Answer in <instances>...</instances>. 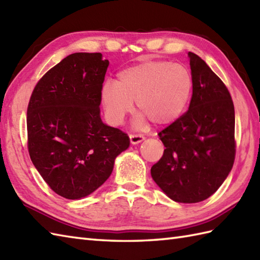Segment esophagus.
<instances>
[{
  "label": "esophagus",
  "mask_w": 260,
  "mask_h": 260,
  "mask_svg": "<svg viewBox=\"0 0 260 260\" xmlns=\"http://www.w3.org/2000/svg\"><path fill=\"white\" fill-rule=\"evenodd\" d=\"M129 139H131L132 144L136 145V144H140L141 142L144 141V136L141 135V134H131Z\"/></svg>",
  "instance_id": "esophagus-1"
}]
</instances>
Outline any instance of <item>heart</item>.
Returning a JSON list of instances; mask_svg holds the SVG:
<instances>
[{
  "mask_svg": "<svg viewBox=\"0 0 260 260\" xmlns=\"http://www.w3.org/2000/svg\"><path fill=\"white\" fill-rule=\"evenodd\" d=\"M192 89V76L183 66L148 61L120 71L117 81L105 82L102 103L113 124H120L136 102L141 113L137 125L143 126L150 120L156 126H165L184 113Z\"/></svg>",
  "mask_w": 260,
  "mask_h": 260,
  "instance_id": "b5f03b06",
  "label": "heart"
}]
</instances>
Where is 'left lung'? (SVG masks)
Returning a JSON list of instances; mask_svg holds the SVG:
<instances>
[{
	"mask_svg": "<svg viewBox=\"0 0 260 260\" xmlns=\"http://www.w3.org/2000/svg\"><path fill=\"white\" fill-rule=\"evenodd\" d=\"M187 112L158 133L163 156L151 169L155 183L181 203L206 200L227 179L235 162V107L228 88L196 53Z\"/></svg>",
	"mask_w": 260,
	"mask_h": 260,
	"instance_id": "left-lung-1",
	"label": "left lung"
}]
</instances>
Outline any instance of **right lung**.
Instances as JSON below:
<instances>
[{
    "label": "right lung",
    "instance_id": "right-lung-1",
    "mask_svg": "<svg viewBox=\"0 0 260 260\" xmlns=\"http://www.w3.org/2000/svg\"><path fill=\"white\" fill-rule=\"evenodd\" d=\"M108 60L69 54L38 81L27 106V150L42 179L70 200L89 196L113 172L129 137L103 123L99 105Z\"/></svg>",
    "mask_w": 260,
    "mask_h": 260
}]
</instances>
